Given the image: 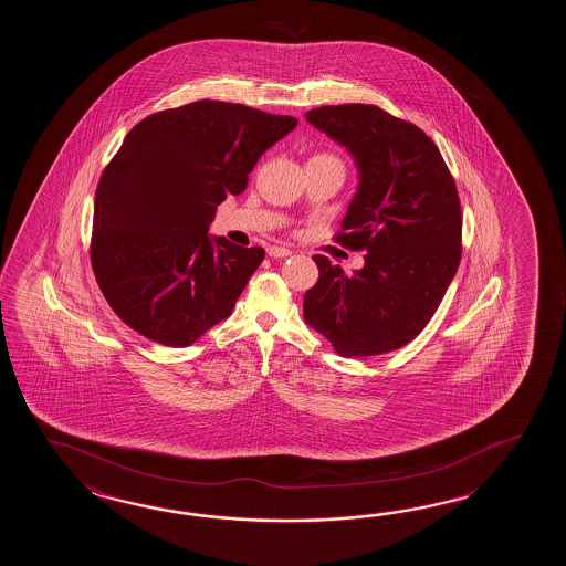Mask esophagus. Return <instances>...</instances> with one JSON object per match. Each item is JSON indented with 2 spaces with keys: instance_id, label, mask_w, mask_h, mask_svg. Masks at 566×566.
Listing matches in <instances>:
<instances>
[{
  "instance_id": "1",
  "label": "esophagus",
  "mask_w": 566,
  "mask_h": 566,
  "mask_svg": "<svg viewBox=\"0 0 566 566\" xmlns=\"http://www.w3.org/2000/svg\"><path fill=\"white\" fill-rule=\"evenodd\" d=\"M266 254H269L271 259H285V256L291 254V251L285 249V247H269V249H266Z\"/></svg>"
}]
</instances>
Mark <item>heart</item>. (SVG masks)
I'll return each instance as SVG.
<instances>
[{
  "label": "heart",
  "instance_id": "1",
  "mask_svg": "<svg viewBox=\"0 0 566 566\" xmlns=\"http://www.w3.org/2000/svg\"><path fill=\"white\" fill-rule=\"evenodd\" d=\"M310 161H336V164H342L336 156H332V154H313L310 157Z\"/></svg>",
  "mask_w": 566,
  "mask_h": 566
}]
</instances>
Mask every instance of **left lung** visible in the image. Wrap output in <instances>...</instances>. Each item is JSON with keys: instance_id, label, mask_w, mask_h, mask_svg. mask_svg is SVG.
<instances>
[{"instance_id": "obj_1", "label": "left lung", "mask_w": 566, "mask_h": 566, "mask_svg": "<svg viewBox=\"0 0 566 566\" xmlns=\"http://www.w3.org/2000/svg\"><path fill=\"white\" fill-rule=\"evenodd\" d=\"M305 119L356 161L360 181L337 241L366 254L354 273L315 254L319 279L303 297V317L346 358L402 348L458 273L455 180L431 137L382 108L329 105Z\"/></svg>"}]
</instances>
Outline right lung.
I'll return each instance as SVG.
<instances>
[{
    "label": "right lung",
    "mask_w": 566,
    "mask_h": 566,
    "mask_svg": "<svg viewBox=\"0 0 566 566\" xmlns=\"http://www.w3.org/2000/svg\"><path fill=\"white\" fill-rule=\"evenodd\" d=\"M295 125L289 115L196 101L127 133L98 181L91 242L96 283L125 324L181 348L229 317L265 251L208 227Z\"/></svg>",
    "instance_id": "add662e5"
}]
</instances>
